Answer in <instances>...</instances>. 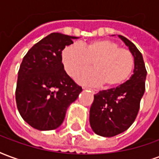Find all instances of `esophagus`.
I'll return each instance as SVG.
<instances>
[{
    "instance_id": "1",
    "label": "esophagus",
    "mask_w": 159,
    "mask_h": 159,
    "mask_svg": "<svg viewBox=\"0 0 159 159\" xmlns=\"http://www.w3.org/2000/svg\"><path fill=\"white\" fill-rule=\"evenodd\" d=\"M90 91H91L93 94H96L97 92V90H95V89H90Z\"/></svg>"
}]
</instances>
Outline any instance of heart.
I'll return each instance as SVG.
<instances>
[{"instance_id": "b5f03b06", "label": "heart", "mask_w": 159, "mask_h": 159, "mask_svg": "<svg viewBox=\"0 0 159 159\" xmlns=\"http://www.w3.org/2000/svg\"><path fill=\"white\" fill-rule=\"evenodd\" d=\"M62 58L70 76L87 69L93 63L94 70L81 74L78 80L89 84L102 83L107 87L125 83L135 64L134 56L129 50L120 48L119 44L109 40H96L81 46L69 45L62 51Z\"/></svg>"}]
</instances>
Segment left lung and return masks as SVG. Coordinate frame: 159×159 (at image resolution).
I'll list each match as a JSON object with an SVG mask.
<instances>
[{"label": "left lung", "instance_id": "obj_1", "mask_svg": "<svg viewBox=\"0 0 159 159\" xmlns=\"http://www.w3.org/2000/svg\"><path fill=\"white\" fill-rule=\"evenodd\" d=\"M119 36L134 56L135 68L130 79L124 84L94 95L90 124L95 133L105 137L119 135L130 127L138 114L146 89L147 69L141 53L130 40Z\"/></svg>", "mask_w": 159, "mask_h": 159}]
</instances>
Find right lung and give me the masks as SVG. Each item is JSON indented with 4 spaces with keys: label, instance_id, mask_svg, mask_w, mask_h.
I'll return each mask as SVG.
<instances>
[{
    "label": "right lung",
    "instance_id": "right-lung-1",
    "mask_svg": "<svg viewBox=\"0 0 159 159\" xmlns=\"http://www.w3.org/2000/svg\"><path fill=\"white\" fill-rule=\"evenodd\" d=\"M76 38L50 34L24 57L15 96L20 115L33 128L52 130L59 127L68 107L82 91L67 75L62 62V51Z\"/></svg>",
    "mask_w": 159,
    "mask_h": 159
}]
</instances>
